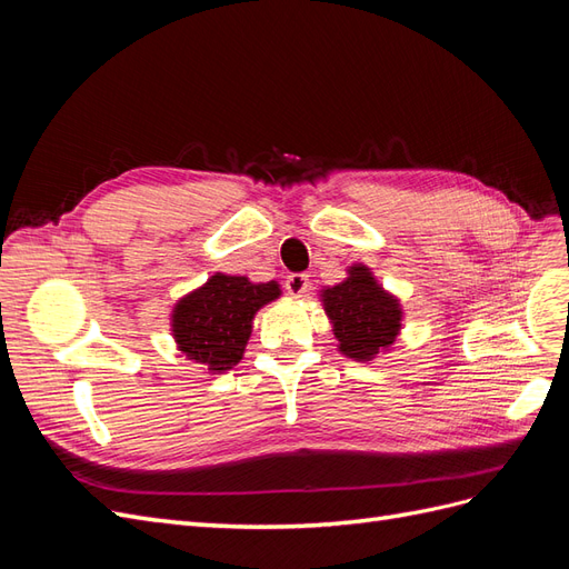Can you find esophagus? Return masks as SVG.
Listing matches in <instances>:
<instances>
[{
	"label": "esophagus",
	"mask_w": 569,
	"mask_h": 569,
	"mask_svg": "<svg viewBox=\"0 0 569 569\" xmlns=\"http://www.w3.org/2000/svg\"><path fill=\"white\" fill-rule=\"evenodd\" d=\"M284 287L291 297H303L306 289H308V274L306 272H291L287 274Z\"/></svg>",
	"instance_id": "34e87169"
}]
</instances>
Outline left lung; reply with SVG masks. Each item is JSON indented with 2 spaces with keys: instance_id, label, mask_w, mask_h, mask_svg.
<instances>
[{
  "instance_id": "left-lung-1",
  "label": "left lung",
  "mask_w": 569,
  "mask_h": 569,
  "mask_svg": "<svg viewBox=\"0 0 569 569\" xmlns=\"http://www.w3.org/2000/svg\"><path fill=\"white\" fill-rule=\"evenodd\" d=\"M325 313L335 325L343 356L370 360L391 347L401 330V306L375 282L366 266H353L349 278L322 291Z\"/></svg>"
}]
</instances>
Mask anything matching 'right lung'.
Segmentation results:
<instances>
[{"instance_id":"obj_1","label":"right lung","mask_w":569,"mask_h":569,"mask_svg":"<svg viewBox=\"0 0 569 569\" xmlns=\"http://www.w3.org/2000/svg\"><path fill=\"white\" fill-rule=\"evenodd\" d=\"M278 297V282L253 284L237 274H213L176 306L173 337L180 351L213 372L230 370L242 360L256 311Z\"/></svg>"}]
</instances>
